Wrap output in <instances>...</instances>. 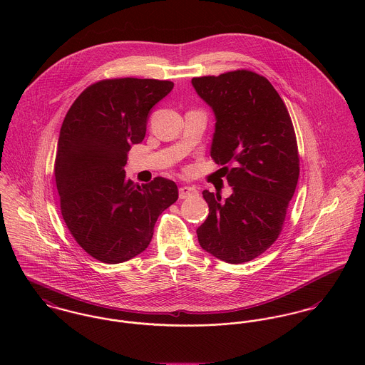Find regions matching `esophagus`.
Instances as JSON below:
<instances>
[{
	"instance_id": "34e87169",
	"label": "esophagus",
	"mask_w": 365,
	"mask_h": 365,
	"mask_svg": "<svg viewBox=\"0 0 365 365\" xmlns=\"http://www.w3.org/2000/svg\"><path fill=\"white\" fill-rule=\"evenodd\" d=\"M178 192H180V198H181V200H185V198H188V197H191V195H197V194H198V191H197L194 187H190V185H182V187H180V188H178Z\"/></svg>"
}]
</instances>
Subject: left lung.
<instances>
[{
	"label": "left lung",
	"instance_id": "left-lung-1",
	"mask_svg": "<svg viewBox=\"0 0 365 365\" xmlns=\"http://www.w3.org/2000/svg\"><path fill=\"white\" fill-rule=\"evenodd\" d=\"M191 83L213 110L210 156L225 165L220 170L233 191L225 201L202 192L209 215L197 229L200 246L230 264L253 260L277 240L299 178L289 113L271 83L253 71Z\"/></svg>",
	"mask_w": 365,
	"mask_h": 365
}]
</instances>
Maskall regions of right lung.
Listing matches in <instances>:
<instances>
[{
    "label": "right lung",
    "mask_w": 365,
    "mask_h": 365,
    "mask_svg": "<svg viewBox=\"0 0 365 365\" xmlns=\"http://www.w3.org/2000/svg\"><path fill=\"white\" fill-rule=\"evenodd\" d=\"M152 78L103 80L68 109L57 142L56 185L63 219L94 259L118 264L143 253L157 217L178 198L174 181L138 185L125 175L130 145L145 139L152 108L171 90Z\"/></svg>",
    "instance_id": "add662e5"
}]
</instances>
